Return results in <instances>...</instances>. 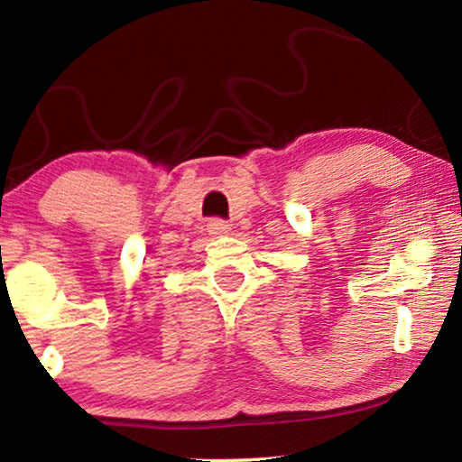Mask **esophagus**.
<instances>
[{
	"mask_svg": "<svg viewBox=\"0 0 462 462\" xmlns=\"http://www.w3.org/2000/svg\"><path fill=\"white\" fill-rule=\"evenodd\" d=\"M208 232L212 234V236H224V234L230 232V224L226 220H220V217H216V220L208 222Z\"/></svg>",
	"mask_w": 462,
	"mask_h": 462,
	"instance_id": "esophagus-1",
	"label": "esophagus"
}]
</instances>
